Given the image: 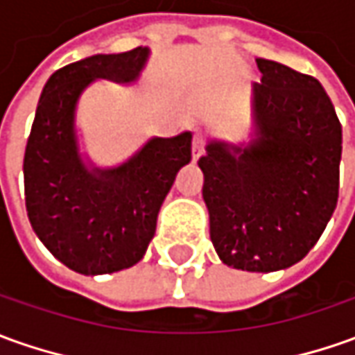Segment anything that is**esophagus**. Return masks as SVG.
Here are the masks:
<instances>
[{"label": "esophagus", "mask_w": 355, "mask_h": 355, "mask_svg": "<svg viewBox=\"0 0 355 355\" xmlns=\"http://www.w3.org/2000/svg\"><path fill=\"white\" fill-rule=\"evenodd\" d=\"M202 151H204V137L200 136V134H194V137H192V159L194 161L200 159Z\"/></svg>", "instance_id": "obj_1"}]
</instances>
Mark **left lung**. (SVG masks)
I'll return each mask as SVG.
<instances>
[{"label":"left lung","mask_w":355,"mask_h":355,"mask_svg":"<svg viewBox=\"0 0 355 355\" xmlns=\"http://www.w3.org/2000/svg\"><path fill=\"white\" fill-rule=\"evenodd\" d=\"M248 141L209 137L198 167L219 260L276 272L307 257L338 202L342 126L315 77L257 58Z\"/></svg>","instance_id":"8db88e82"}]
</instances>
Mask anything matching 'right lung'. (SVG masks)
Segmentation results:
<instances>
[{
    "label": "right lung",
    "mask_w": 355,
    "mask_h": 355,
    "mask_svg": "<svg viewBox=\"0 0 355 355\" xmlns=\"http://www.w3.org/2000/svg\"><path fill=\"white\" fill-rule=\"evenodd\" d=\"M149 54L139 46L79 60L54 71L38 98L23 163L26 214L42 245L85 276L120 272L144 259L161 204L192 159L190 132L149 137L114 167H98L81 151L76 120L87 87L96 79L136 83Z\"/></svg>",
    "instance_id": "add662e5"
}]
</instances>
